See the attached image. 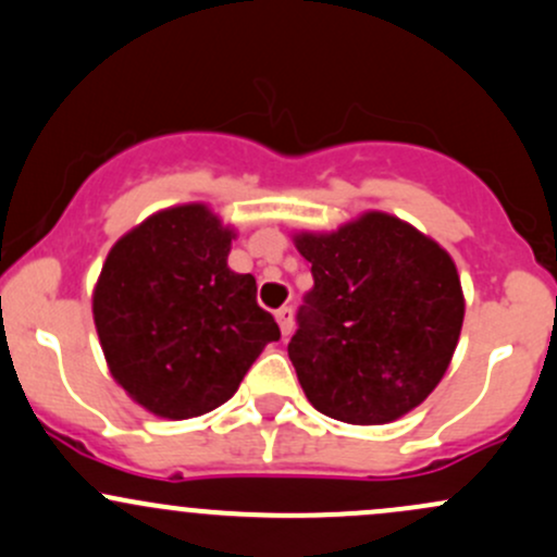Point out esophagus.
I'll use <instances>...</instances> for the list:
<instances>
[{
    "mask_svg": "<svg viewBox=\"0 0 557 557\" xmlns=\"http://www.w3.org/2000/svg\"><path fill=\"white\" fill-rule=\"evenodd\" d=\"M274 320H277L280 333L290 335V330H293V309L290 307H280L277 311H274Z\"/></svg>",
    "mask_w": 557,
    "mask_h": 557,
    "instance_id": "esophagus-1",
    "label": "esophagus"
}]
</instances>
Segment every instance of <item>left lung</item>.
Segmentation results:
<instances>
[{"mask_svg":"<svg viewBox=\"0 0 557 557\" xmlns=\"http://www.w3.org/2000/svg\"><path fill=\"white\" fill-rule=\"evenodd\" d=\"M314 288L288 357L327 418L383 425L423 405L460 341L466 296L451 256L383 211L333 232H296Z\"/></svg>","mask_w":557,"mask_h":557,"instance_id":"8db88e82","label":"left lung"}]
</instances>
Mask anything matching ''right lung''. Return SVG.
<instances>
[{
    "instance_id": "obj_1",
    "label": "right lung",
    "mask_w": 557,
    "mask_h": 557,
    "mask_svg": "<svg viewBox=\"0 0 557 557\" xmlns=\"http://www.w3.org/2000/svg\"><path fill=\"white\" fill-rule=\"evenodd\" d=\"M235 230L206 203L156 211L110 248L91 314L113 381L148 412L187 420L240 386L274 317L253 274L227 267Z\"/></svg>"
}]
</instances>
